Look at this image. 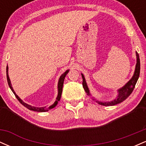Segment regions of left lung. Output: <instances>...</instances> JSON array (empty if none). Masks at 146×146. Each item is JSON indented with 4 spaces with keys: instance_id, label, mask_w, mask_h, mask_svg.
I'll list each match as a JSON object with an SVG mask.
<instances>
[{
    "instance_id": "left-lung-1",
    "label": "left lung",
    "mask_w": 146,
    "mask_h": 146,
    "mask_svg": "<svg viewBox=\"0 0 146 146\" xmlns=\"http://www.w3.org/2000/svg\"><path fill=\"white\" fill-rule=\"evenodd\" d=\"M137 55V64H136V68H135V71L134 73L133 76L131 78V80L128 82L124 86L122 87L121 88H120L119 90H118L119 95L117 96V98L114 100L112 102H98V104H100V105L102 106H114L116 105L117 104H119L121 102H123L125 99H127L130 96V95L131 94L132 92L133 91L134 88H135V85L138 80L140 74V59L139 56L137 52H136ZM82 77L83 79V82H82V86L84 89L85 92L87 93L88 95H90L89 93V90H88V86H87L86 80H85L84 76L83 74H82Z\"/></svg>"
}]
</instances>
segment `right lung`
Returning <instances> with one entry per match:
<instances>
[{
    "label": "right lung",
    "mask_w": 146,
    "mask_h": 146,
    "mask_svg": "<svg viewBox=\"0 0 146 146\" xmlns=\"http://www.w3.org/2000/svg\"><path fill=\"white\" fill-rule=\"evenodd\" d=\"M6 72H7V82H8V84H9V88H11V90H12V92L14 93V94L15 95V96H16V98H17V100L21 102V104H22L23 106H24L25 107H26L27 108H28L29 110H33V111H37V112H46V111H48V110H49L50 109H51V108H54L58 104V101H60V98H61V95H62V87H63V84H64V78L65 77H66V74L68 73V70H67L66 72H64V73H63L62 75L60 76V78L59 79V82H58V97H57L56 98V101L54 102V104H53V105H51V106L49 107H41V108H38V107H34V106H30L29 104H27L25 103L24 102L22 101V100L20 99L19 97L16 94V93L14 92V89H13L12 86H11V82H10V80H9V75H8V66H7V69H6Z\"/></svg>",
    "instance_id": "add662e5"
}]
</instances>
